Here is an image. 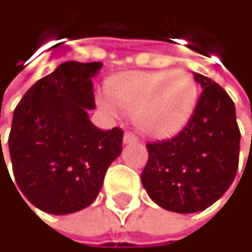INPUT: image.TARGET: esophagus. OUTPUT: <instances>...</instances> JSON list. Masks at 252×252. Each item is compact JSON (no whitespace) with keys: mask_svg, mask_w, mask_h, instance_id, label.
<instances>
[{"mask_svg":"<svg viewBox=\"0 0 252 252\" xmlns=\"http://www.w3.org/2000/svg\"><path fill=\"white\" fill-rule=\"evenodd\" d=\"M136 142H139V139L133 133H125L124 134V143L125 145H131V143H136Z\"/></svg>","mask_w":252,"mask_h":252,"instance_id":"34e87169","label":"esophagus"}]
</instances>
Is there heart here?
I'll use <instances>...</instances> for the list:
<instances>
[{
  "mask_svg": "<svg viewBox=\"0 0 252 252\" xmlns=\"http://www.w3.org/2000/svg\"><path fill=\"white\" fill-rule=\"evenodd\" d=\"M199 100L196 79L186 70H131L106 82L98 104L110 115L133 113L136 127L146 136L170 137L182 131Z\"/></svg>",
  "mask_w": 252,
  "mask_h": 252,
  "instance_id": "1",
  "label": "heart"
}]
</instances>
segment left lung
Listing matches in <instances>:
<instances>
[{"instance_id": "8db88e82", "label": "left lung", "mask_w": 252, "mask_h": 252, "mask_svg": "<svg viewBox=\"0 0 252 252\" xmlns=\"http://www.w3.org/2000/svg\"><path fill=\"white\" fill-rule=\"evenodd\" d=\"M202 93L186 127L173 139L148 143L142 173L148 195L164 210L198 213L230 188L239 164L235 104L213 79L193 73Z\"/></svg>"}]
</instances>
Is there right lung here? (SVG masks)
Returning a JSON list of instances; mask_svg holds the SVG:
<instances>
[{"mask_svg": "<svg viewBox=\"0 0 252 252\" xmlns=\"http://www.w3.org/2000/svg\"><path fill=\"white\" fill-rule=\"evenodd\" d=\"M100 67L98 62H64L14 109L8 136L13 174L25 198L44 213L63 216L88 207L122 152L124 131H103L88 118L95 107L91 79Z\"/></svg>", "mask_w": 252, "mask_h": 252, "instance_id": "right-lung-1", "label": "right lung"}]
</instances>
